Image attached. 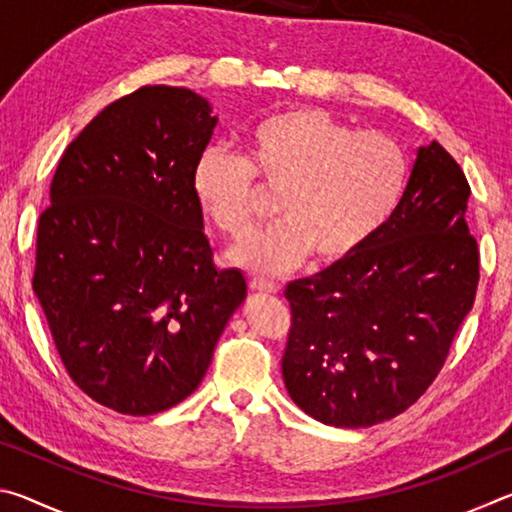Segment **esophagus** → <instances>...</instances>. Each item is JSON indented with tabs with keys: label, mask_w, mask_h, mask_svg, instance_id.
<instances>
[{
	"label": "esophagus",
	"mask_w": 512,
	"mask_h": 512,
	"mask_svg": "<svg viewBox=\"0 0 512 512\" xmlns=\"http://www.w3.org/2000/svg\"><path fill=\"white\" fill-rule=\"evenodd\" d=\"M248 284H250V289L259 291V293H277V291H280V287H277L275 282L264 280V277H250Z\"/></svg>",
	"instance_id": "esophagus-1"
}]
</instances>
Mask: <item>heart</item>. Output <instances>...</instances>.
<instances>
[{"label": "heart", "mask_w": 512, "mask_h": 512, "mask_svg": "<svg viewBox=\"0 0 512 512\" xmlns=\"http://www.w3.org/2000/svg\"><path fill=\"white\" fill-rule=\"evenodd\" d=\"M409 183V155L393 135L354 131L318 108L266 117L248 135V158L223 146L198 155L194 189L203 212L230 239H246L271 212L284 216L232 257L253 271L280 273L311 250L339 262L375 235Z\"/></svg>", "instance_id": "1"}]
</instances>
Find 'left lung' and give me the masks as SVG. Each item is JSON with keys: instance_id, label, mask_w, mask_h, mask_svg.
<instances>
[{"instance_id": "1", "label": "left lung", "mask_w": 512, "mask_h": 512, "mask_svg": "<svg viewBox=\"0 0 512 512\" xmlns=\"http://www.w3.org/2000/svg\"><path fill=\"white\" fill-rule=\"evenodd\" d=\"M470 185L443 144L418 151L393 214L352 255L291 282L282 377L332 427L391 420L431 386L479 284Z\"/></svg>"}]
</instances>
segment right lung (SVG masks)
Returning <instances> with one entry per match:
<instances>
[{
  "label": "right lung",
  "mask_w": 512,
  "mask_h": 512,
  "mask_svg": "<svg viewBox=\"0 0 512 512\" xmlns=\"http://www.w3.org/2000/svg\"><path fill=\"white\" fill-rule=\"evenodd\" d=\"M210 112L171 85L112 101L65 149L40 214L33 291L60 361L117 413L192 395L246 298L244 275L214 264L194 189Z\"/></svg>",
  "instance_id": "right-lung-1"
}]
</instances>
